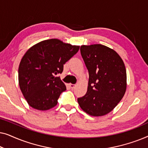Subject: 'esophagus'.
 Listing matches in <instances>:
<instances>
[{
  "label": "esophagus",
  "instance_id": "1",
  "mask_svg": "<svg viewBox=\"0 0 148 148\" xmlns=\"http://www.w3.org/2000/svg\"><path fill=\"white\" fill-rule=\"evenodd\" d=\"M69 86H70V88H71V89H74L75 88L76 85H75V84H69Z\"/></svg>",
  "mask_w": 148,
  "mask_h": 148
}]
</instances>
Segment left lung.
Here are the masks:
<instances>
[{
    "instance_id": "left-lung-1",
    "label": "left lung",
    "mask_w": 148,
    "mask_h": 148,
    "mask_svg": "<svg viewBox=\"0 0 148 148\" xmlns=\"http://www.w3.org/2000/svg\"><path fill=\"white\" fill-rule=\"evenodd\" d=\"M81 54L89 72L88 91L77 99L88 114L100 116L115 108L127 88L125 64L114 50L102 44L83 45Z\"/></svg>"
}]
</instances>
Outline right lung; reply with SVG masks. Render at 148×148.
Segmentation results:
<instances>
[{"label":"right lung","instance_id":"add662e5","mask_svg":"<svg viewBox=\"0 0 148 148\" xmlns=\"http://www.w3.org/2000/svg\"><path fill=\"white\" fill-rule=\"evenodd\" d=\"M79 49V46L50 39L35 44L25 52L20 62L18 77L20 89L30 106L46 110L57 104L66 86L56 75L62 73L64 64Z\"/></svg>","mask_w":148,"mask_h":148}]
</instances>
